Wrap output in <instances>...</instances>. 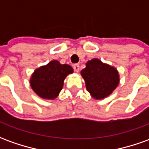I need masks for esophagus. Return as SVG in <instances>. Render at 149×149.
<instances>
[{
	"label": "esophagus",
	"mask_w": 149,
	"mask_h": 149,
	"mask_svg": "<svg viewBox=\"0 0 149 149\" xmlns=\"http://www.w3.org/2000/svg\"><path fill=\"white\" fill-rule=\"evenodd\" d=\"M73 68H74L75 72H79V70H80V66H79V65H78V64H76V65H73Z\"/></svg>",
	"instance_id": "obj_1"
}]
</instances>
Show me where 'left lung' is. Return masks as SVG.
Segmentation results:
<instances>
[{
  "label": "left lung",
  "instance_id": "1",
  "mask_svg": "<svg viewBox=\"0 0 149 149\" xmlns=\"http://www.w3.org/2000/svg\"><path fill=\"white\" fill-rule=\"evenodd\" d=\"M81 74L85 82L86 89L96 100L109 97L120 82L117 69L97 58L87 61L86 67L81 70Z\"/></svg>",
  "mask_w": 149,
  "mask_h": 149
}]
</instances>
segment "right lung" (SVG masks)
<instances>
[{
  "mask_svg": "<svg viewBox=\"0 0 149 149\" xmlns=\"http://www.w3.org/2000/svg\"><path fill=\"white\" fill-rule=\"evenodd\" d=\"M73 68L68 65H61L53 60L46 65L37 68L30 78V86L37 96L45 100H54L63 88L64 81Z\"/></svg>",
  "mask_w": 149,
  "mask_h": 149,
  "instance_id": "add662e5",
  "label": "right lung"
}]
</instances>
